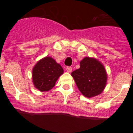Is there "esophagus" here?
<instances>
[{
	"label": "esophagus",
	"mask_w": 133,
	"mask_h": 133,
	"mask_svg": "<svg viewBox=\"0 0 133 133\" xmlns=\"http://www.w3.org/2000/svg\"><path fill=\"white\" fill-rule=\"evenodd\" d=\"M66 71H67L68 72H72V69L70 67V66H68V67H66Z\"/></svg>",
	"instance_id": "esophagus-1"
}]
</instances>
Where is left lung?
Here are the masks:
<instances>
[{
	"label": "left lung",
	"mask_w": 133,
	"mask_h": 133,
	"mask_svg": "<svg viewBox=\"0 0 133 133\" xmlns=\"http://www.w3.org/2000/svg\"><path fill=\"white\" fill-rule=\"evenodd\" d=\"M80 92L92 98L103 92L107 82V73L97 58L86 56L80 62V68L71 73Z\"/></svg>",
	"instance_id": "1"
}]
</instances>
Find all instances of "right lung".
<instances>
[{"mask_svg":"<svg viewBox=\"0 0 133 133\" xmlns=\"http://www.w3.org/2000/svg\"><path fill=\"white\" fill-rule=\"evenodd\" d=\"M64 73L63 67L50 56L41 58L34 66L32 79L35 87L41 92L51 90L61 75Z\"/></svg>","mask_w":133,"mask_h":133,"instance_id":"obj_1","label":"right lung"}]
</instances>
